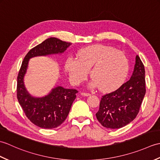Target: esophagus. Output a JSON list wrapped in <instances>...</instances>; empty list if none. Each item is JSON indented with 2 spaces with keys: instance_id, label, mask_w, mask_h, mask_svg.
Here are the masks:
<instances>
[{
  "instance_id": "34e87169",
  "label": "esophagus",
  "mask_w": 160,
  "mask_h": 160,
  "mask_svg": "<svg viewBox=\"0 0 160 160\" xmlns=\"http://www.w3.org/2000/svg\"><path fill=\"white\" fill-rule=\"evenodd\" d=\"M81 95H82V96H91V94L90 93H84V92H82L80 93Z\"/></svg>"
}]
</instances>
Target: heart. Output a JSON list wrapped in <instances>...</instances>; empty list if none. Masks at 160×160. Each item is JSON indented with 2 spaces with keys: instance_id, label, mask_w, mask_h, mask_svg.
I'll use <instances>...</instances> for the list:
<instances>
[{
  "instance_id": "b5f03b06",
  "label": "heart",
  "mask_w": 160,
  "mask_h": 160,
  "mask_svg": "<svg viewBox=\"0 0 160 160\" xmlns=\"http://www.w3.org/2000/svg\"><path fill=\"white\" fill-rule=\"evenodd\" d=\"M64 69L71 82L78 84L85 80L89 71L91 87H99L102 92L117 89L124 82L129 69L127 56L112 47L96 45L80 49L76 58L68 57Z\"/></svg>"
}]
</instances>
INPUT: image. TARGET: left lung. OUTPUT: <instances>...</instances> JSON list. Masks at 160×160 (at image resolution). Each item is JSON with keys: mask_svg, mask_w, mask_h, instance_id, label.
I'll list each match as a JSON object with an SVG mask.
<instances>
[{"mask_svg": "<svg viewBox=\"0 0 160 160\" xmlns=\"http://www.w3.org/2000/svg\"><path fill=\"white\" fill-rule=\"evenodd\" d=\"M145 93V69L137 55L130 80L101 98L99 110L96 114L98 120L107 128L125 127L136 118Z\"/></svg>", "mask_w": 160, "mask_h": 160, "instance_id": "left-lung-1", "label": "left lung"}]
</instances>
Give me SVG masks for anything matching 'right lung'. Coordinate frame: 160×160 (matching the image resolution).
<instances>
[{
    "instance_id": "add662e5",
    "label": "right lung",
    "mask_w": 160,
    "mask_h": 160,
    "mask_svg": "<svg viewBox=\"0 0 160 160\" xmlns=\"http://www.w3.org/2000/svg\"><path fill=\"white\" fill-rule=\"evenodd\" d=\"M71 45L56 38H49L32 49L24 58L17 78V98L26 116L33 124L42 128H56L66 120L78 91L54 87L45 96L33 97L24 82L30 58L61 54Z\"/></svg>"
}]
</instances>
